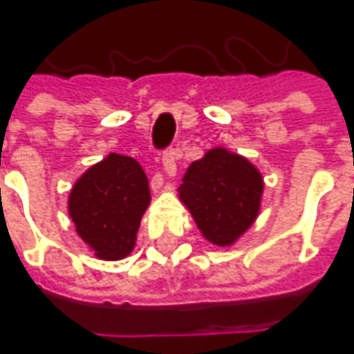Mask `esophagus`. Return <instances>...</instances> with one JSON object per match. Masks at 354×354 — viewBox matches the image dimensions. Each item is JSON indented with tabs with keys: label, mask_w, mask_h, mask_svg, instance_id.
I'll return each mask as SVG.
<instances>
[{
	"label": "esophagus",
	"mask_w": 354,
	"mask_h": 354,
	"mask_svg": "<svg viewBox=\"0 0 354 354\" xmlns=\"http://www.w3.org/2000/svg\"><path fill=\"white\" fill-rule=\"evenodd\" d=\"M180 156V152L170 148L162 154V166H164V172L166 176H174L176 174V158ZM162 188V178H154L152 180V190H160Z\"/></svg>",
	"instance_id": "34e87169"
}]
</instances>
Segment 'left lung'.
<instances>
[{
	"label": "left lung",
	"instance_id": "left-lung-1",
	"mask_svg": "<svg viewBox=\"0 0 354 354\" xmlns=\"http://www.w3.org/2000/svg\"><path fill=\"white\" fill-rule=\"evenodd\" d=\"M263 196V176L245 156L223 147L194 160L178 198L202 236L214 245H234L257 220Z\"/></svg>",
	"mask_w": 354,
	"mask_h": 354
}]
</instances>
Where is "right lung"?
I'll use <instances>...</instances> for the list:
<instances>
[{
  "label": "right lung",
  "instance_id": "add662e5",
  "mask_svg": "<svg viewBox=\"0 0 354 354\" xmlns=\"http://www.w3.org/2000/svg\"><path fill=\"white\" fill-rule=\"evenodd\" d=\"M148 206L150 188L142 166L116 152L93 164L69 194V216L79 238L104 261L122 259L134 250Z\"/></svg>",
  "mask_w": 354,
  "mask_h": 354
}]
</instances>
